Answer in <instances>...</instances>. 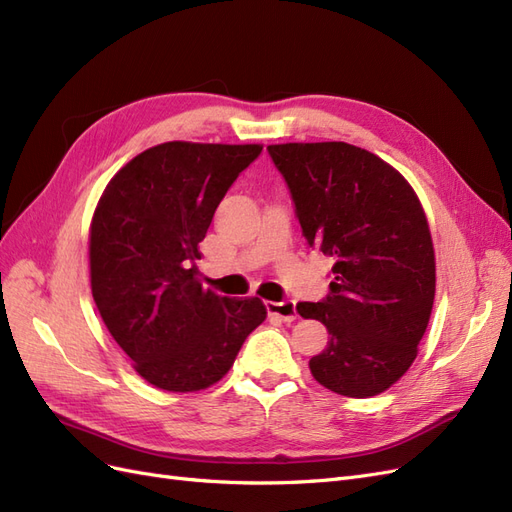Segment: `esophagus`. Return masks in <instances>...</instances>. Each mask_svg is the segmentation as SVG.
<instances>
[{"label":"esophagus","instance_id":"esophagus-1","mask_svg":"<svg viewBox=\"0 0 512 512\" xmlns=\"http://www.w3.org/2000/svg\"><path fill=\"white\" fill-rule=\"evenodd\" d=\"M267 312L269 316L288 324L297 320V305H294V301H267Z\"/></svg>","mask_w":512,"mask_h":512}]
</instances>
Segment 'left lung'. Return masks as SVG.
Instances as JSON below:
<instances>
[{
  "mask_svg": "<svg viewBox=\"0 0 512 512\" xmlns=\"http://www.w3.org/2000/svg\"><path fill=\"white\" fill-rule=\"evenodd\" d=\"M309 247L333 256V282L318 303L329 344L312 376L346 397H374L416 359L436 297V260L425 211L410 183L374 153L348 143L269 145Z\"/></svg>",
  "mask_w": 512,
  "mask_h": 512,
  "instance_id": "1",
  "label": "left lung"
}]
</instances>
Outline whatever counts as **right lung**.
I'll return each mask as SVG.
<instances>
[{
	"instance_id": "add662e5",
	"label": "right lung",
	"mask_w": 512,
	"mask_h": 512,
	"mask_svg": "<svg viewBox=\"0 0 512 512\" xmlns=\"http://www.w3.org/2000/svg\"><path fill=\"white\" fill-rule=\"evenodd\" d=\"M260 145L162 143L106 185L89 232L91 294L149 384L207 389L235 363L267 307L203 290L194 260L213 213Z\"/></svg>"
}]
</instances>
